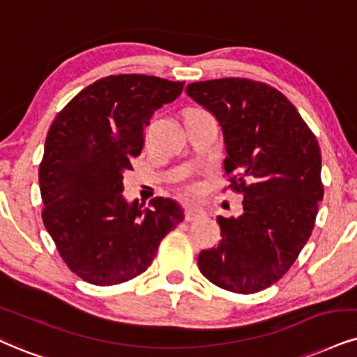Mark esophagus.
<instances>
[{
    "instance_id": "34e87169",
    "label": "esophagus",
    "mask_w": 357,
    "mask_h": 357,
    "mask_svg": "<svg viewBox=\"0 0 357 357\" xmlns=\"http://www.w3.org/2000/svg\"><path fill=\"white\" fill-rule=\"evenodd\" d=\"M206 213L204 208H199V206H188L185 210V220L187 222H197V220L205 218Z\"/></svg>"
}]
</instances>
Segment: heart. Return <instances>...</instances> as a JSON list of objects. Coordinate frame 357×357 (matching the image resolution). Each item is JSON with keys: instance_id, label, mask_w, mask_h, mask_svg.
I'll use <instances>...</instances> for the list:
<instances>
[{"instance_id": "obj_1", "label": "heart", "mask_w": 357, "mask_h": 357, "mask_svg": "<svg viewBox=\"0 0 357 357\" xmlns=\"http://www.w3.org/2000/svg\"><path fill=\"white\" fill-rule=\"evenodd\" d=\"M197 190H199V185H197L195 182H188V183H185V192L193 193V192H197Z\"/></svg>"}]
</instances>
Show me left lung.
I'll return each instance as SVG.
<instances>
[{
    "label": "left lung",
    "instance_id": "left-lung-1",
    "mask_svg": "<svg viewBox=\"0 0 357 357\" xmlns=\"http://www.w3.org/2000/svg\"><path fill=\"white\" fill-rule=\"evenodd\" d=\"M185 92L217 117L228 187L243 195L238 218L218 217L220 243L199 255L202 275L252 294L283 278L314 228L323 200L318 140L275 87L245 77L192 82Z\"/></svg>",
    "mask_w": 357,
    "mask_h": 357
}]
</instances>
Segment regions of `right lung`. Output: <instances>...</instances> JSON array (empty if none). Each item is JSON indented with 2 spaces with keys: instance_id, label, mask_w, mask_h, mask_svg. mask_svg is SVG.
Listing matches in <instances>:
<instances>
[{
  "instance_id": "1",
  "label": "right lung",
  "mask_w": 357,
  "mask_h": 357,
  "mask_svg": "<svg viewBox=\"0 0 357 357\" xmlns=\"http://www.w3.org/2000/svg\"><path fill=\"white\" fill-rule=\"evenodd\" d=\"M185 82L117 74L92 82L57 114L39 164L43 222L79 278L126 283L152 265L158 245L183 220L177 202L155 197L147 208L122 195V175L144 147L152 114Z\"/></svg>"
}]
</instances>
